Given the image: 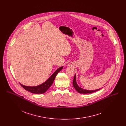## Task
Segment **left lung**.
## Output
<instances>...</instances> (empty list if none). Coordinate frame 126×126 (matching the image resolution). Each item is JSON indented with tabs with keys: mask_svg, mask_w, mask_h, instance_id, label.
Instances as JSON below:
<instances>
[{
	"mask_svg": "<svg viewBox=\"0 0 126 126\" xmlns=\"http://www.w3.org/2000/svg\"><path fill=\"white\" fill-rule=\"evenodd\" d=\"M76 75H75L74 79H73V86L75 88V89L77 90L79 93H81V94H88V93H94L96 91H97L99 89H97V90H87L83 89L82 88H80L77 84L76 83Z\"/></svg>",
	"mask_w": 126,
	"mask_h": 126,
	"instance_id": "1",
	"label": "left lung"
}]
</instances>
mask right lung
Segmentation results:
<instances>
[{
	"mask_svg": "<svg viewBox=\"0 0 126 126\" xmlns=\"http://www.w3.org/2000/svg\"><path fill=\"white\" fill-rule=\"evenodd\" d=\"M63 67H61L58 68L54 73L51 76V77L44 83L42 84L41 85L37 86H33V87H30V86H26L25 85H22V84L20 83L21 86L26 90L34 94H43L45 93L47 90L49 89V88L51 86L52 84L55 77L57 74L60 72L62 69Z\"/></svg>",
	"mask_w": 126,
	"mask_h": 126,
	"instance_id": "obj_1",
	"label": "right lung"
}]
</instances>
